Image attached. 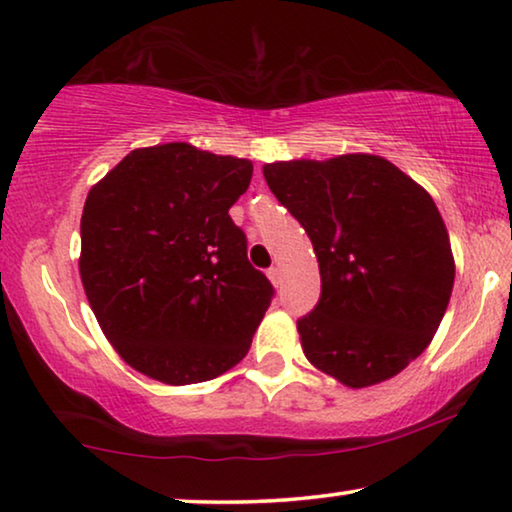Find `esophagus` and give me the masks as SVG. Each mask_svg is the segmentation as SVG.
I'll return each mask as SVG.
<instances>
[{
	"instance_id": "obj_1",
	"label": "esophagus",
	"mask_w": 512,
	"mask_h": 512,
	"mask_svg": "<svg viewBox=\"0 0 512 512\" xmlns=\"http://www.w3.org/2000/svg\"><path fill=\"white\" fill-rule=\"evenodd\" d=\"M266 276H269L273 287H278L280 282H282V273H280V269H276V266H273V269H269V273H266Z\"/></svg>"
}]
</instances>
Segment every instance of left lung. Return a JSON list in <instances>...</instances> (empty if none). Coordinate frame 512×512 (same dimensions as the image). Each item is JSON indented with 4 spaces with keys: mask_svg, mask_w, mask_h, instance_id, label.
Wrapping results in <instances>:
<instances>
[{
    "mask_svg": "<svg viewBox=\"0 0 512 512\" xmlns=\"http://www.w3.org/2000/svg\"><path fill=\"white\" fill-rule=\"evenodd\" d=\"M262 172L319 262V303L296 322L305 358L349 388L400 375L432 342L455 280L430 193L375 154L276 160Z\"/></svg>",
    "mask_w": 512,
    "mask_h": 512,
    "instance_id": "1",
    "label": "left lung"
}]
</instances>
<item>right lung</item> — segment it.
I'll use <instances>...</instances> for the list:
<instances>
[{"label": "right lung", "mask_w": 512, "mask_h": 512, "mask_svg": "<svg viewBox=\"0 0 512 512\" xmlns=\"http://www.w3.org/2000/svg\"><path fill=\"white\" fill-rule=\"evenodd\" d=\"M250 177L248 158L167 142L133 149L91 186L82 287L114 352L149 379L200 384L248 354L273 296L230 218Z\"/></svg>", "instance_id": "obj_1"}]
</instances>
